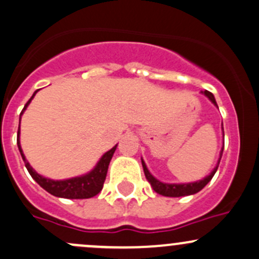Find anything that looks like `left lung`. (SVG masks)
<instances>
[{
  "mask_svg": "<svg viewBox=\"0 0 259 259\" xmlns=\"http://www.w3.org/2000/svg\"><path fill=\"white\" fill-rule=\"evenodd\" d=\"M201 93L205 95V97H207L209 99V102H211L214 107H217V103H216V99H214L213 94L209 93L208 91L201 92ZM222 135H223V138H225V134H223V124H222ZM223 148H225V143H223L221 151H220L219 161H217V164L213 167V170H212L207 176H205L202 180H198V181H195V182H186V184H167V182H162V181H160V180H157L155 176H152V174L149 171L148 166H146L145 161L143 160V157H141V164H143L145 178L149 182H150L151 187L154 189L155 192H157L159 195L166 196V197H181V196H190V195L197 194L198 191H201V190H202L203 187H205L206 185L211 181V179L213 178V175L216 174L217 168H219L220 161H221Z\"/></svg>",
  "mask_w": 259,
  "mask_h": 259,
  "instance_id": "8db88e82",
  "label": "left lung"
}]
</instances>
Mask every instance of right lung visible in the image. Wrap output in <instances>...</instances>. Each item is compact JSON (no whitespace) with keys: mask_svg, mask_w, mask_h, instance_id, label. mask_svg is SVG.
Returning a JSON list of instances; mask_svg holds the SVG:
<instances>
[{"mask_svg":"<svg viewBox=\"0 0 259 259\" xmlns=\"http://www.w3.org/2000/svg\"><path fill=\"white\" fill-rule=\"evenodd\" d=\"M37 92L38 91L34 92L33 95L31 97V99H29L28 102L26 103V105H24L23 110L21 111L20 124H21L22 114L24 113V110H26L27 107H28L29 103L32 102V99H33ZM20 134H21V129L18 127V133H17L18 150L21 152V156L22 159H23L24 165H26L29 175L32 176V179H33L34 181L42 187V189H45L46 191L50 192L51 195L57 196V197L72 198V200H74V198H91L102 191L105 178H107L109 164H110V160L111 157H113L114 152L116 150L118 144H116L114 148H111L110 150L105 152V154L100 157L99 161L97 162V165H95L89 172L84 174V175H80V176H75V178H70V179L52 180L39 175V174H38L37 171L29 165V162L27 161L26 156H24L23 151H22V148H21Z\"/></svg>","mask_w":259,"mask_h":259,"instance_id":"add662e5","label":"right lung"}]
</instances>
